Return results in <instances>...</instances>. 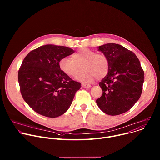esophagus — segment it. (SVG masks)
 I'll return each instance as SVG.
<instances>
[{
  "label": "esophagus",
  "mask_w": 160,
  "mask_h": 160,
  "mask_svg": "<svg viewBox=\"0 0 160 160\" xmlns=\"http://www.w3.org/2000/svg\"><path fill=\"white\" fill-rule=\"evenodd\" d=\"M82 86L83 88H90V87H91V85H89V84H82Z\"/></svg>",
  "instance_id": "esophagus-1"
}]
</instances>
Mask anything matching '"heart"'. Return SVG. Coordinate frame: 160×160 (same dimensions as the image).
<instances>
[{
	"instance_id": "1",
	"label": "heart",
	"mask_w": 160,
	"mask_h": 160,
	"mask_svg": "<svg viewBox=\"0 0 160 160\" xmlns=\"http://www.w3.org/2000/svg\"><path fill=\"white\" fill-rule=\"evenodd\" d=\"M59 66L64 74L73 78L78 75L82 67L83 72L77 79L85 83L93 82L96 78L104 77L109 70V61L105 55L83 48L73 54L72 59H61Z\"/></svg>"
}]
</instances>
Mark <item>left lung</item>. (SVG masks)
<instances>
[{
  "instance_id": "obj_1",
  "label": "left lung",
  "mask_w": 160,
  "mask_h": 160,
  "mask_svg": "<svg viewBox=\"0 0 160 160\" xmlns=\"http://www.w3.org/2000/svg\"><path fill=\"white\" fill-rule=\"evenodd\" d=\"M98 49L108 59L109 70L99 82L102 94L96 102L107 115H118L139 99L144 73L138 58L121 45L109 43Z\"/></svg>"
}]
</instances>
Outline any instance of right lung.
<instances>
[{"instance_id": "right-lung-1", "label": "right lung", "mask_w": 160, "mask_h": 160, "mask_svg": "<svg viewBox=\"0 0 160 160\" xmlns=\"http://www.w3.org/2000/svg\"><path fill=\"white\" fill-rule=\"evenodd\" d=\"M74 52L69 48L48 44L32 51L22 61L18 72L21 94L40 115L56 118L71 106L81 83L64 74L59 62Z\"/></svg>"}]
</instances>
